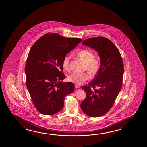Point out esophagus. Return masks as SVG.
Wrapping results in <instances>:
<instances>
[{"label": "esophagus", "mask_w": 147, "mask_h": 147, "mask_svg": "<svg viewBox=\"0 0 147 147\" xmlns=\"http://www.w3.org/2000/svg\"><path fill=\"white\" fill-rule=\"evenodd\" d=\"M75 87L76 89H78V88H80V86H79L78 84H76L75 85Z\"/></svg>", "instance_id": "esophagus-1"}]
</instances>
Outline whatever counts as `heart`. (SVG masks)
Here are the masks:
<instances>
[{
  "label": "heart",
  "instance_id": "obj_1",
  "mask_svg": "<svg viewBox=\"0 0 147 147\" xmlns=\"http://www.w3.org/2000/svg\"><path fill=\"white\" fill-rule=\"evenodd\" d=\"M79 58L86 63V70L91 76H94L98 72L101 65L100 57H94L93 52L88 49H83L77 54ZM71 56L66 55L63 60V67L68 69L70 65ZM67 80L77 84H81L89 80V75L86 73L74 72L68 75Z\"/></svg>",
  "mask_w": 147,
  "mask_h": 147
}]
</instances>
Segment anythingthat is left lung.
Here are the masks:
<instances>
[{
  "label": "left lung",
  "instance_id": "8db88e82",
  "mask_svg": "<svg viewBox=\"0 0 147 147\" xmlns=\"http://www.w3.org/2000/svg\"><path fill=\"white\" fill-rule=\"evenodd\" d=\"M83 45L98 52L101 65L96 76L82 89L86 97L80 108L87 115L98 117L107 113L114 104L122 87L124 67L121 56L109 39L97 37L85 39ZM97 87V89L94 88Z\"/></svg>",
  "mask_w": 147,
  "mask_h": 147
}]
</instances>
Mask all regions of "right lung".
Here are the masks:
<instances>
[{"mask_svg":"<svg viewBox=\"0 0 147 147\" xmlns=\"http://www.w3.org/2000/svg\"><path fill=\"white\" fill-rule=\"evenodd\" d=\"M82 41L47 33L32 47L25 66L26 85L39 113L47 115L58 113L64 106L65 96L74 91L73 83L62 82L65 78L63 60Z\"/></svg>","mask_w":147,"mask_h":147,"instance_id":"1","label":"right lung"}]
</instances>
